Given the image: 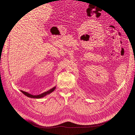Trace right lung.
<instances>
[{"label":"right lung","instance_id":"1","mask_svg":"<svg viewBox=\"0 0 135 135\" xmlns=\"http://www.w3.org/2000/svg\"><path fill=\"white\" fill-rule=\"evenodd\" d=\"M56 89V87H54V88H52L51 89H50V90H48V91L47 92H45L44 93H42L41 94H40V95H31V94L28 93L26 92H25V91H21V92L23 93L24 95H25V96H26L27 97H30V98H34V99H40V98L42 97H43L44 96H46V95H48V94H50L51 93H52L53 91H54L55 89Z\"/></svg>","mask_w":135,"mask_h":135}]
</instances>
